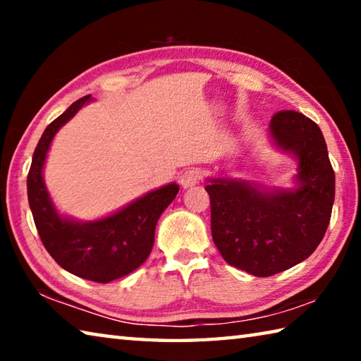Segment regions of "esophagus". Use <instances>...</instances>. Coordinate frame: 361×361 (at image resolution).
Segmentation results:
<instances>
[{"label":"esophagus","instance_id":"1","mask_svg":"<svg viewBox=\"0 0 361 361\" xmlns=\"http://www.w3.org/2000/svg\"><path fill=\"white\" fill-rule=\"evenodd\" d=\"M200 176H202V173H200V170L197 169H189L186 170V172H183L180 175V185L181 188H192L199 183Z\"/></svg>","mask_w":361,"mask_h":361}]
</instances>
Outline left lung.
Here are the masks:
<instances>
[{
	"instance_id": "left-lung-1",
	"label": "left lung",
	"mask_w": 361,
	"mask_h": 361,
	"mask_svg": "<svg viewBox=\"0 0 361 361\" xmlns=\"http://www.w3.org/2000/svg\"><path fill=\"white\" fill-rule=\"evenodd\" d=\"M269 133L279 149L298 159L293 189L255 181L209 178L212 237L228 264L271 277L307 259L331 218L334 170L320 127L302 113L279 111Z\"/></svg>"
}]
</instances>
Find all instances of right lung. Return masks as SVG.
Returning a JSON list of instances; mask_svg holds the SVG:
<instances>
[{
	"mask_svg": "<svg viewBox=\"0 0 361 361\" xmlns=\"http://www.w3.org/2000/svg\"><path fill=\"white\" fill-rule=\"evenodd\" d=\"M89 102H92L90 95L82 97L46 127L33 152L27 191L42 245L57 264L81 279L108 283L135 271L146 261L154 243L157 219L180 188L170 183L95 221H76L59 215L44 185L42 167L60 127Z\"/></svg>",
	"mask_w": 361,
	"mask_h": 361,
	"instance_id": "right-lung-1",
	"label": "right lung"
}]
</instances>
